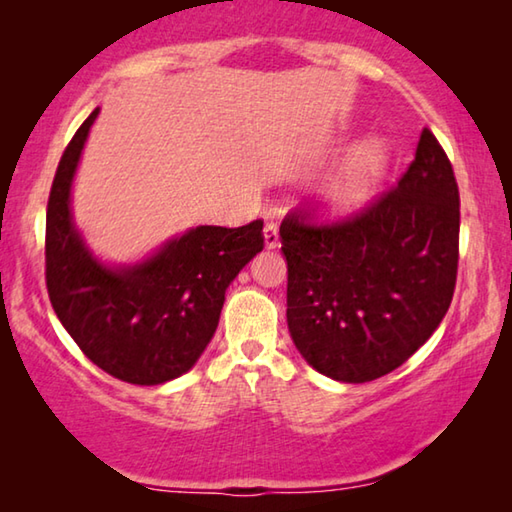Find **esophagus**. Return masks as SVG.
Returning <instances> with one entry per match:
<instances>
[{"label": "esophagus", "instance_id": "esophagus-1", "mask_svg": "<svg viewBox=\"0 0 512 512\" xmlns=\"http://www.w3.org/2000/svg\"><path fill=\"white\" fill-rule=\"evenodd\" d=\"M264 246L266 248L280 246V232H277V223H273V221H268L264 225Z\"/></svg>", "mask_w": 512, "mask_h": 512}]
</instances>
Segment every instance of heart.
<instances>
[{
	"label": "heart",
	"mask_w": 512,
	"mask_h": 512,
	"mask_svg": "<svg viewBox=\"0 0 512 512\" xmlns=\"http://www.w3.org/2000/svg\"><path fill=\"white\" fill-rule=\"evenodd\" d=\"M386 164L388 149L381 137H368L352 146L325 187L329 212L345 214L359 207L384 176Z\"/></svg>",
	"instance_id": "obj_1"
}]
</instances>
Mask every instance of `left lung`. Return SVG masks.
Instances as JSON below:
<instances>
[{
    "label": "left lung",
    "instance_id": "1",
    "mask_svg": "<svg viewBox=\"0 0 512 512\" xmlns=\"http://www.w3.org/2000/svg\"><path fill=\"white\" fill-rule=\"evenodd\" d=\"M458 185L424 128L395 189L332 225L289 214L287 323L311 368L345 384L388 375L429 341L454 296Z\"/></svg>",
    "mask_w": 512,
    "mask_h": 512
}]
</instances>
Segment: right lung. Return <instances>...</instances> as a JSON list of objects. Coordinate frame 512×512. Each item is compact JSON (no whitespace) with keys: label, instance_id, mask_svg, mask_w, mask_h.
<instances>
[{"label":"right lung","instance_id":"obj_1","mask_svg":"<svg viewBox=\"0 0 512 512\" xmlns=\"http://www.w3.org/2000/svg\"><path fill=\"white\" fill-rule=\"evenodd\" d=\"M99 108L58 162L47 203V291L67 334L94 366L137 386L171 381L201 359L225 289L264 248L262 221L198 225L135 264H106L72 216V183Z\"/></svg>","mask_w":512,"mask_h":512}]
</instances>
